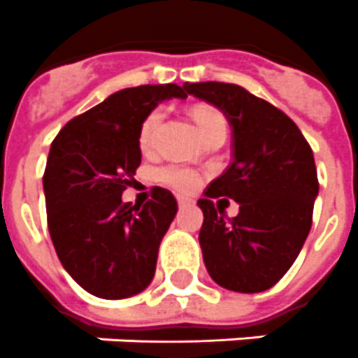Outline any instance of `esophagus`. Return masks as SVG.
<instances>
[{"label":"esophagus","instance_id":"obj_1","mask_svg":"<svg viewBox=\"0 0 358 358\" xmlns=\"http://www.w3.org/2000/svg\"><path fill=\"white\" fill-rule=\"evenodd\" d=\"M177 203H179V207H187V205H190V199H187V197H177Z\"/></svg>","mask_w":358,"mask_h":358}]
</instances>
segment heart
Wrapping results in <instances>:
<instances>
[{
	"label": "heart",
	"mask_w": 358,
	"mask_h": 358,
	"mask_svg": "<svg viewBox=\"0 0 358 358\" xmlns=\"http://www.w3.org/2000/svg\"><path fill=\"white\" fill-rule=\"evenodd\" d=\"M192 118L205 138H207L208 134L216 133V131L227 129L225 116L220 113L218 108L213 107V105H205V103L194 105ZM161 120L162 113L159 108L151 110L144 118L138 131V145L142 151H148L153 145V140H155V133L159 129V125H161ZM155 179L157 182H161V185H164V187L171 188V190H176L179 194L194 192L201 185V177H199V173L196 170L176 164L159 168L155 171Z\"/></svg>",
	"instance_id": "heart-1"
}]
</instances>
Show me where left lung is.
Listing matches in <instances>:
<instances>
[{
  "mask_svg": "<svg viewBox=\"0 0 358 358\" xmlns=\"http://www.w3.org/2000/svg\"><path fill=\"white\" fill-rule=\"evenodd\" d=\"M182 88L218 107L233 127V162L197 201L208 275L233 292L268 290L290 270L313 225L320 188L313 150L287 114L238 85ZM222 195L241 205L229 222L213 205Z\"/></svg>",
  "mask_w": 358,
  "mask_h": 358,
  "instance_id": "1",
  "label": "left lung"
}]
</instances>
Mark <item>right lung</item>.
<instances>
[{
    "label": "right lung",
    "mask_w": 358,
    "mask_h": 358,
    "mask_svg": "<svg viewBox=\"0 0 358 358\" xmlns=\"http://www.w3.org/2000/svg\"><path fill=\"white\" fill-rule=\"evenodd\" d=\"M170 98L187 94L171 83L124 88L70 120L51 142L42 179L51 242L71 279L96 297H131L155 275L176 197L155 187L150 201L133 205L122 194L142 161L140 125Z\"/></svg>",
    "instance_id": "1"
}]
</instances>
